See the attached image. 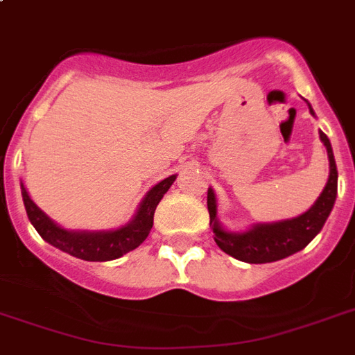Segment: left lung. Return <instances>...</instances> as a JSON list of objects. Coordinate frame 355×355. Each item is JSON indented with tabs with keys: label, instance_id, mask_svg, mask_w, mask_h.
Instances as JSON below:
<instances>
[{
	"label": "left lung",
	"instance_id": "left-lung-1",
	"mask_svg": "<svg viewBox=\"0 0 355 355\" xmlns=\"http://www.w3.org/2000/svg\"><path fill=\"white\" fill-rule=\"evenodd\" d=\"M320 139L326 145L328 158H330V178L317 202L306 214L295 219L272 223V225H258L243 234L225 232L217 223L216 195L211 189H208L210 228L216 234L217 247L221 248L223 252L245 263H270V261H278L302 250L320 232L337 197V166L334 150L324 132H320Z\"/></svg>",
	"mask_w": 355,
	"mask_h": 355
}]
</instances>
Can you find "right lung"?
I'll return each instance as SVG.
<instances>
[{"label":"right lung","mask_w":355,"mask_h":355,"mask_svg":"<svg viewBox=\"0 0 355 355\" xmlns=\"http://www.w3.org/2000/svg\"><path fill=\"white\" fill-rule=\"evenodd\" d=\"M175 175L160 184H156L150 189L147 197L139 206L138 214L127 227L114 230V232H68L64 228L57 227L38 206L29 199V195L21 186V197H24L25 211L36 232L40 234L42 239H46L49 245L60 248L64 252L71 254L75 258L86 259V261H110L123 254L130 252L147 239L150 228H153V217L158 202L164 193L171 188L175 182Z\"/></svg>","instance_id":"obj_1"}]
</instances>
